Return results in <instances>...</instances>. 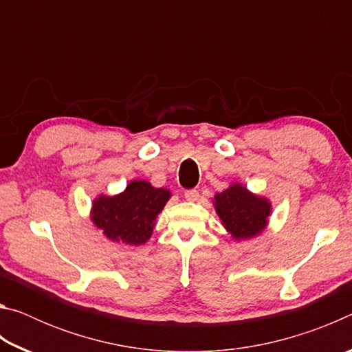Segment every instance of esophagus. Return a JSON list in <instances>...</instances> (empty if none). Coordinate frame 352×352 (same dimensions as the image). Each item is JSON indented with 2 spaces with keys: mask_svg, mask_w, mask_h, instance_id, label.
Returning <instances> with one entry per match:
<instances>
[{
  "mask_svg": "<svg viewBox=\"0 0 352 352\" xmlns=\"http://www.w3.org/2000/svg\"><path fill=\"white\" fill-rule=\"evenodd\" d=\"M199 190L197 189H188L184 190V199L188 201H197L199 200Z\"/></svg>",
  "mask_w": 352,
  "mask_h": 352,
  "instance_id": "1",
  "label": "esophagus"
}]
</instances>
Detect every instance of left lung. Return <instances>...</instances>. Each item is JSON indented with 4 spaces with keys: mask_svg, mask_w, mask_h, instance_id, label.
Instances as JSON below:
<instances>
[{
    "mask_svg": "<svg viewBox=\"0 0 352 352\" xmlns=\"http://www.w3.org/2000/svg\"><path fill=\"white\" fill-rule=\"evenodd\" d=\"M214 199L220 220L236 239L253 237L264 230L270 216L269 200L253 195L241 184H233Z\"/></svg>",
    "mask_w": 352,
    "mask_h": 352,
    "instance_id": "1",
    "label": "left lung"
}]
</instances>
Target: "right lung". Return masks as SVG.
<instances>
[{
    "label": "right lung",
    "instance_id": "1",
    "mask_svg": "<svg viewBox=\"0 0 352 352\" xmlns=\"http://www.w3.org/2000/svg\"><path fill=\"white\" fill-rule=\"evenodd\" d=\"M169 197V190L135 180L122 194L94 200L91 219L109 239L141 245L151 237L155 219Z\"/></svg>",
    "mask_w": 352,
    "mask_h": 352
}]
</instances>
